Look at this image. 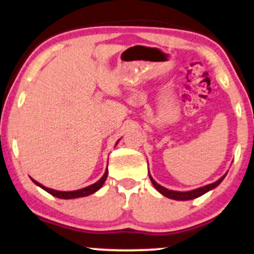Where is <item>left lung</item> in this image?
Masks as SVG:
<instances>
[{"instance_id":"left-lung-1","label":"left lung","mask_w":254,"mask_h":254,"mask_svg":"<svg viewBox=\"0 0 254 254\" xmlns=\"http://www.w3.org/2000/svg\"><path fill=\"white\" fill-rule=\"evenodd\" d=\"M226 175H227V174H226ZM226 175H223L222 177L220 178V180L214 182V183L208 184V186H204V187H201V188H197V189H195V190H190V191H175V190H169V189H166V188L160 186V184H158L157 182L154 181L153 178H152V176L148 174L152 184H153V187L156 188L158 191L162 193V195L165 196V197L171 198V199H176V201H189V199L197 198V197H199V196L204 195L205 192H208V191H210V190L215 189V188L223 181V178L226 177Z\"/></svg>"}]
</instances>
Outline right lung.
Segmentation results:
<instances>
[{
    "label": "right lung",
    "mask_w": 254,
    "mask_h": 254,
    "mask_svg": "<svg viewBox=\"0 0 254 254\" xmlns=\"http://www.w3.org/2000/svg\"><path fill=\"white\" fill-rule=\"evenodd\" d=\"M118 142H116V144H118ZM107 176H108V169L106 170L104 175L100 178V180L96 182V183L91 184V186H89V187H86V188H83V189L73 190V191H59V190L50 189V188L44 187L43 184H40V183H39V182L34 181V180H33V178H31V180L34 182V183L37 184L38 187H40L41 189H44L45 191H47L49 193H51V195L55 196V197H58V198H62V199H72V198L84 197V196H89V195H91V193L96 192L97 190H100L101 188H102L103 183L107 180Z\"/></svg>",
    "instance_id": "add662e5"
}]
</instances>
